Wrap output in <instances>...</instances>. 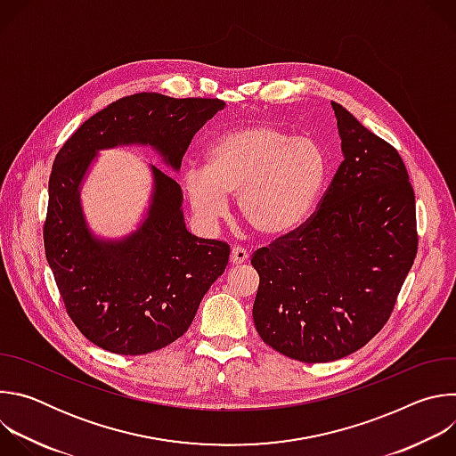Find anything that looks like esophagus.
<instances>
[{
	"label": "esophagus",
	"mask_w": 456,
	"mask_h": 456,
	"mask_svg": "<svg viewBox=\"0 0 456 456\" xmlns=\"http://www.w3.org/2000/svg\"><path fill=\"white\" fill-rule=\"evenodd\" d=\"M247 262H248V252H247L245 248L234 247V248L231 250V264H232V265H243V264H247Z\"/></svg>",
	"instance_id": "1"
}]
</instances>
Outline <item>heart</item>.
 <instances>
[{
    "label": "heart",
    "instance_id": "obj_1",
    "mask_svg": "<svg viewBox=\"0 0 456 456\" xmlns=\"http://www.w3.org/2000/svg\"><path fill=\"white\" fill-rule=\"evenodd\" d=\"M327 175V157L306 137L271 124L227 129L208 148L206 167L182 173L187 202L202 224L216 225L238 194V213L257 234L278 238L312 213Z\"/></svg>",
    "mask_w": 456,
    "mask_h": 456
}]
</instances>
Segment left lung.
I'll list each match as a JSON object with an SVG mask.
<instances>
[{
    "label": "left lung",
    "instance_id": "left-lung-1",
    "mask_svg": "<svg viewBox=\"0 0 456 456\" xmlns=\"http://www.w3.org/2000/svg\"><path fill=\"white\" fill-rule=\"evenodd\" d=\"M343 162L315 213L257 248L254 327L301 362L362 348L387 322L417 256L415 192L397 150L332 102Z\"/></svg>",
    "mask_w": 456,
    "mask_h": 456
}]
</instances>
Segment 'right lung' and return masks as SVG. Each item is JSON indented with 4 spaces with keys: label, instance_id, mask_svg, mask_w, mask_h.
I'll use <instances>...</instances> for the list:
<instances>
[{
    "label": "right lung",
    "instance_id": "right-lung-1",
    "mask_svg": "<svg viewBox=\"0 0 456 456\" xmlns=\"http://www.w3.org/2000/svg\"><path fill=\"white\" fill-rule=\"evenodd\" d=\"M225 102L162 94L122 97L83 122L55 155L43 225L45 254L79 332L102 350L142 355L182 338L209 287L224 274L229 245L185 229L182 189L151 166L146 220L122 240L92 234L81 183L99 150L151 146L175 171L194 134Z\"/></svg>",
    "mask_w": 456,
    "mask_h": 456
}]
</instances>
